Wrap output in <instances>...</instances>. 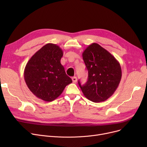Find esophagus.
Instances as JSON below:
<instances>
[{
    "mask_svg": "<svg viewBox=\"0 0 147 147\" xmlns=\"http://www.w3.org/2000/svg\"><path fill=\"white\" fill-rule=\"evenodd\" d=\"M72 80H73V83H76L77 82V78L76 77H73L72 78Z\"/></svg>",
    "mask_w": 147,
    "mask_h": 147,
    "instance_id": "34e87169",
    "label": "esophagus"
}]
</instances>
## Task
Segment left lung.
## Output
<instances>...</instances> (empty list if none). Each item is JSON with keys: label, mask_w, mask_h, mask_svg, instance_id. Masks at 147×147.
<instances>
[{"label": "left lung", "mask_w": 147, "mask_h": 147, "mask_svg": "<svg viewBox=\"0 0 147 147\" xmlns=\"http://www.w3.org/2000/svg\"><path fill=\"white\" fill-rule=\"evenodd\" d=\"M88 71L85 84L78 83L84 96L94 102L105 101L118 88L121 79L119 61L98 43L89 45L82 53Z\"/></svg>", "instance_id": "1"}]
</instances>
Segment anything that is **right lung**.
I'll list each match as a JSON object with an SVG mask.
<instances>
[{
	"mask_svg": "<svg viewBox=\"0 0 147 147\" xmlns=\"http://www.w3.org/2000/svg\"><path fill=\"white\" fill-rule=\"evenodd\" d=\"M63 51L59 46L48 43L37 51L27 63L24 80L30 90L38 98L51 102L57 99L71 79L61 64Z\"/></svg>",
	"mask_w": 147,
	"mask_h": 147,
	"instance_id": "add662e5",
	"label": "right lung"
}]
</instances>
